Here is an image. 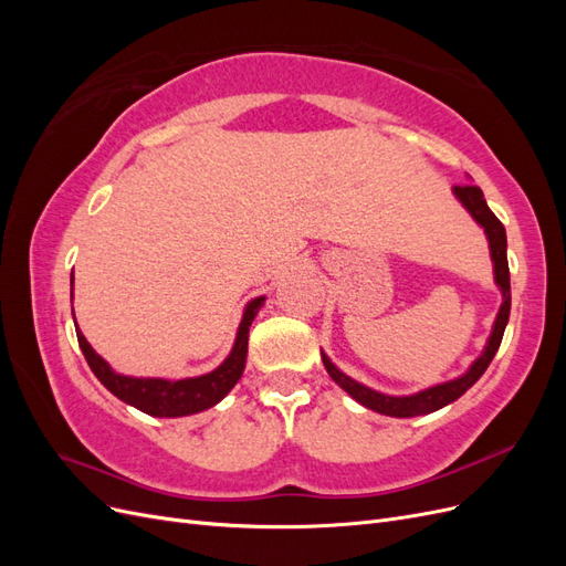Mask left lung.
Masks as SVG:
<instances>
[{"label": "left lung", "mask_w": 566, "mask_h": 566, "mask_svg": "<svg viewBox=\"0 0 566 566\" xmlns=\"http://www.w3.org/2000/svg\"><path fill=\"white\" fill-rule=\"evenodd\" d=\"M455 196L460 198V202L465 205L468 212L479 221V224L484 227L486 235H489V245H491V256H493V266H495V283L501 285L503 290V306L499 312V318H495V325H493V333L489 337V345L484 349V354L476 358V361L472 364V368L462 375V378L458 380H451V382H443V385H437V387H430L424 389L420 394H413V397H387V394H380V391H373L364 385H358L356 380L347 378L345 373H339L328 356H321L323 358V366L325 370H328L331 378L345 389L349 391L352 397L364 403L366 408L370 410H378V413L382 416H394V418H413V416H424V413H432V410H439L447 403L455 401L458 397H462L479 378H482L484 370L489 368L491 358L495 356V352H499L501 347V339H503V333H505V325H507V318H510V266H507V238H505V227L501 224V219L495 217L489 205L484 200V193L482 188L474 186V184H458L455 188Z\"/></svg>", "instance_id": "8db88e82"}]
</instances>
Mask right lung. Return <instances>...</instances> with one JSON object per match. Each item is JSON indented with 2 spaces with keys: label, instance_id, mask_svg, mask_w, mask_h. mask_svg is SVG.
<instances>
[{
  "label": "right lung",
  "instance_id": "add662e5",
  "mask_svg": "<svg viewBox=\"0 0 566 566\" xmlns=\"http://www.w3.org/2000/svg\"><path fill=\"white\" fill-rule=\"evenodd\" d=\"M71 283H73V276H71ZM262 302L264 297H256L248 304L241 328H238V335H235V345L227 361L217 370L200 375V378L175 380V382L160 380V378H127V375H117L104 358L90 347V342L84 339L82 333H77V342L84 358H87L90 368L101 380V385L111 389L117 399H123L125 403L156 418L191 416L219 403L233 389V385L241 380L243 368H245V356H248L250 325L256 312H260Z\"/></svg>",
  "mask_w": 566,
  "mask_h": 566
}]
</instances>
